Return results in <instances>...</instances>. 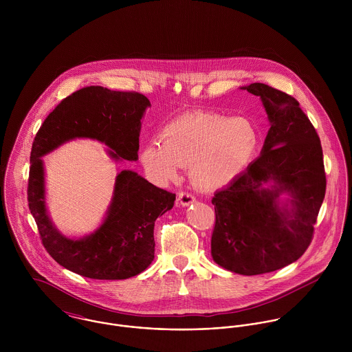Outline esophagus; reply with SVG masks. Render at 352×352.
Listing matches in <instances>:
<instances>
[{"label":"esophagus","mask_w":352,"mask_h":352,"mask_svg":"<svg viewBox=\"0 0 352 352\" xmlns=\"http://www.w3.org/2000/svg\"><path fill=\"white\" fill-rule=\"evenodd\" d=\"M179 201L182 206H188L195 201V197L190 192H179Z\"/></svg>","instance_id":"34e87169"}]
</instances>
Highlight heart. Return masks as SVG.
Instances as JSON below:
<instances>
[{"mask_svg": "<svg viewBox=\"0 0 352 352\" xmlns=\"http://www.w3.org/2000/svg\"><path fill=\"white\" fill-rule=\"evenodd\" d=\"M258 145L260 133L250 119L197 112L169 123L162 144H148L141 160L160 183L175 179L180 166H190L197 186L217 188L243 173Z\"/></svg>", "mask_w": 352, "mask_h": 352, "instance_id": "1", "label": "heart"}]
</instances>
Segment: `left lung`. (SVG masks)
Here are the masks:
<instances>
[{"label":"left lung","instance_id":"1","mask_svg":"<svg viewBox=\"0 0 352 352\" xmlns=\"http://www.w3.org/2000/svg\"><path fill=\"white\" fill-rule=\"evenodd\" d=\"M245 89L261 99L271 127L261 154L214 194L211 256L228 271L260 275L294 263L307 250L327 177L320 137L300 102L260 82ZM271 181L270 189L263 187ZM282 193L292 197L290 210L277 206Z\"/></svg>","mask_w":352,"mask_h":352}]
</instances>
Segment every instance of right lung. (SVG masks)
Masks as SVG:
<instances>
[{"instance_id": "1", "label": "right lung", "mask_w": 352, "mask_h": 352, "mask_svg": "<svg viewBox=\"0 0 352 352\" xmlns=\"http://www.w3.org/2000/svg\"><path fill=\"white\" fill-rule=\"evenodd\" d=\"M151 101L138 92L92 85L60 101L32 144L28 207L51 257L66 270L91 279L116 280L145 271L154 258V222L173 207L176 195L153 186L133 170L116 176L108 214L91 236L70 240L52 226L45 206L42 155L73 138L105 144L115 160H138L141 119Z\"/></svg>"}]
</instances>
